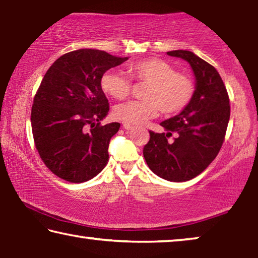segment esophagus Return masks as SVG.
Returning a JSON list of instances; mask_svg holds the SVG:
<instances>
[{
    "instance_id": "obj_1",
    "label": "esophagus",
    "mask_w": 258,
    "mask_h": 258,
    "mask_svg": "<svg viewBox=\"0 0 258 258\" xmlns=\"http://www.w3.org/2000/svg\"><path fill=\"white\" fill-rule=\"evenodd\" d=\"M123 126H124V128H125V130H127V131H131V130H133V128H134V126H133V125L127 124V123H124V124H123Z\"/></svg>"
}]
</instances>
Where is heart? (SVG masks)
I'll use <instances>...</instances> for the list:
<instances>
[{"label": "heart", "mask_w": 258, "mask_h": 258, "mask_svg": "<svg viewBox=\"0 0 258 258\" xmlns=\"http://www.w3.org/2000/svg\"><path fill=\"white\" fill-rule=\"evenodd\" d=\"M127 74L133 81L147 84L143 101H127L115 108V116L131 125H142L157 116L159 109L166 115L180 111L189 102L192 83L186 75L175 72L172 64L158 58L130 63ZM101 87L113 99L121 100L131 92V82L124 74L108 71L101 78Z\"/></svg>", "instance_id": "obj_1"}]
</instances>
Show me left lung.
<instances>
[{
  "label": "left lung",
  "instance_id": "8db88e82",
  "mask_svg": "<svg viewBox=\"0 0 258 258\" xmlns=\"http://www.w3.org/2000/svg\"><path fill=\"white\" fill-rule=\"evenodd\" d=\"M168 55L187 61L196 77V90L187 106L160 125L167 133L149 131L143 157L156 175L184 182L199 175L216 158L230 119V100L220 74L194 52L175 50ZM172 134L173 140H168Z\"/></svg>",
  "mask_w": 258,
  "mask_h": 258
}]
</instances>
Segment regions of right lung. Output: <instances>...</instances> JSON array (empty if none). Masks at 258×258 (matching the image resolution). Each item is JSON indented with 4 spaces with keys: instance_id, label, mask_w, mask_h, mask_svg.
Listing matches in <instances>:
<instances>
[{
    "instance_id": "1",
    "label": "right lung",
    "mask_w": 258,
    "mask_h": 258,
    "mask_svg": "<svg viewBox=\"0 0 258 258\" xmlns=\"http://www.w3.org/2000/svg\"><path fill=\"white\" fill-rule=\"evenodd\" d=\"M127 59L81 49L61 55L47 69L34 97L30 121L35 147L54 175L82 183L106 167L109 142L120 124L100 125L109 111L101 78Z\"/></svg>"
}]
</instances>
